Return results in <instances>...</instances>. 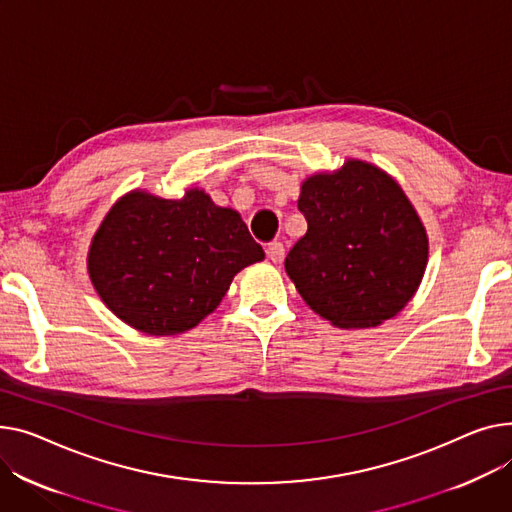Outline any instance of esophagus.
<instances>
[{
  "instance_id": "34e87169",
  "label": "esophagus",
  "mask_w": 512,
  "mask_h": 512,
  "mask_svg": "<svg viewBox=\"0 0 512 512\" xmlns=\"http://www.w3.org/2000/svg\"><path fill=\"white\" fill-rule=\"evenodd\" d=\"M265 253H267V257H269L271 261H274V263H282L284 257H286V247H284V243L274 241V243L267 245Z\"/></svg>"
}]
</instances>
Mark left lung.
Returning <instances> with one entry per match:
<instances>
[{
	"label": "left lung",
	"mask_w": 512,
	"mask_h": 512,
	"mask_svg": "<svg viewBox=\"0 0 512 512\" xmlns=\"http://www.w3.org/2000/svg\"><path fill=\"white\" fill-rule=\"evenodd\" d=\"M298 210L309 228L284 265L304 302L342 329L395 317L428 261L426 230L401 187L381 168L350 160L306 179Z\"/></svg>",
	"instance_id": "left-lung-1"
}]
</instances>
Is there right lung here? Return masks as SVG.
Listing matches in <instances>:
<instances>
[{
  "instance_id": "right-lung-1",
  "label": "right lung",
  "mask_w": 512,
  "mask_h": 512,
  "mask_svg": "<svg viewBox=\"0 0 512 512\" xmlns=\"http://www.w3.org/2000/svg\"><path fill=\"white\" fill-rule=\"evenodd\" d=\"M263 257L241 216L203 191L183 199L135 191L100 224L88 271L119 319L150 335H175L212 313L238 271Z\"/></svg>"
}]
</instances>
